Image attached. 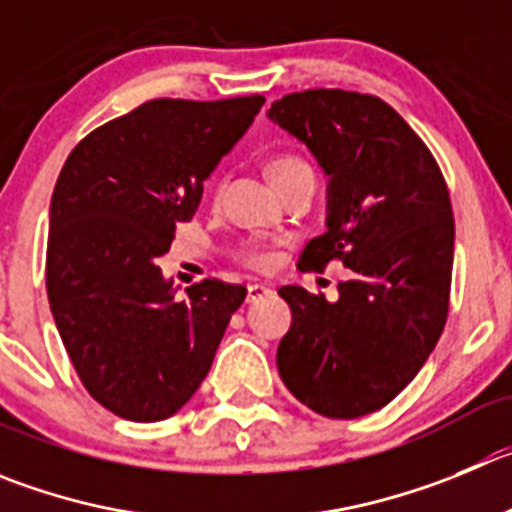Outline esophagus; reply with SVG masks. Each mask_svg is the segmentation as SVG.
<instances>
[{"mask_svg": "<svg viewBox=\"0 0 512 512\" xmlns=\"http://www.w3.org/2000/svg\"><path fill=\"white\" fill-rule=\"evenodd\" d=\"M272 290L267 288V285H260V283H252L250 288H247V303H257V300L267 298Z\"/></svg>", "mask_w": 512, "mask_h": 512, "instance_id": "34e87169", "label": "esophagus"}]
</instances>
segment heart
Segmentation results:
<instances>
[{
    "label": "heart",
    "mask_w": 512,
    "mask_h": 512,
    "mask_svg": "<svg viewBox=\"0 0 512 512\" xmlns=\"http://www.w3.org/2000/svg\"><path fill=\"white\" fill-rule=\"evenodd\" d=\"M298 171H308V164L300 161L298 156L290 154L275 156V159H270V164H267V176H270L272 186H280L285 179L298 174ZM237 260H240L242 265L252 267V270H267V267L272 265V252L262 245H247L237 252Z\"/></svg>",
    "instance_id": "1"
}]
</instances>
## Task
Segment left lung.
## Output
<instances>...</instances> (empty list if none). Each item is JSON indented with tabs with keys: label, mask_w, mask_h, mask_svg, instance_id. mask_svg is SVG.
<instances>
[{
	"label": "left lung",
	"mask_w": 512,
	"mask_h": 512,
	"mask_svg": "<svg viewBox=\"0 0 512 512\" xmlns=\"http://www.w3.org/2000/svg\"><path fill=\"white\" fill-rule=\"evenodd\" d=\"M267 116L305 143L328 174V229L300 270L341 262L338 300L280 288L293 323L278 346L280 379L315 414L379 412L429 358L450 313L455 219L427 143L369 93L313 88Z\"/></svg>",
	"instance_id": "1"
}]
</instances>
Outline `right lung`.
I'll return each mask as SVG.
<instances>
[{"label":"right lung","mask_w":512,"mask_h":512,"mask_svg":"<svg viewBox=\"0 0 512 512\" xmlns=\"http://www.w3.org/2000/svg\"><path fill=\"white\" fill-rule=\"evenodd\" d=\"M262 103L146 100L90 131L57 176L47 298L78 379L116 417L161 422L179 412L245 300V285L217 278L174 300L156 262Z\"/></svg>","instance_id":"1"}]
</instances>
